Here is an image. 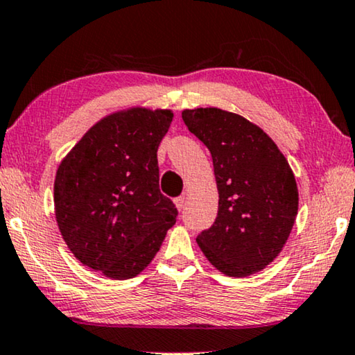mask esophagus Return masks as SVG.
<instances>
[{"label":"esophagus","instance_id":"esophagus-1","mask_svg":"<svg viewBox=\"0 0 355 355\" xmlns=\"http://www.w3.org/2000/svg\"><path fill=\"white\" fill-rule=\"evenodd\" d=\"M173 202H175V205H177V209H178V210H183L184 204H187V199H184V196H178V198L173 199Z\"/></svg>","mask_w":355,"mask_h":355}]
</instances>
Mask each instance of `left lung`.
<instances>
[{
  "instance_id": "left-lung-1",
  "label": "left lung",
  "mask_w": 355,
  "mask_h": 355,
  "mask_svg": "<svg viewBox=\"0 0 355 355\" xmlns=\"http://www.w3.org/2000/svg\"><path fill=\"white\" fill-rule=\"evenodd\" d=\"M188 130L209 148L218 214L198 236L205 258L230 277L255 274L274 261L298 214V188L285 156L266 132L220 108L184 110Z\"/></svg>"
}]
</instances>
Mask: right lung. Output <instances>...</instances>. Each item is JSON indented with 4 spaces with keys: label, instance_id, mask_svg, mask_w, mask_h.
Returning <instances> with one entry per match:
<instances>
[{
    "label": "right lung",
    "instance_id": "right-lung-1",
    "mask_svg": "<svg viewBox=\"0 0 355 355\" xmlns=\"http://www.w3.org/2000/svg\"><path fill=\"white\" fill-rule=\"evenodd\" d=\"M171 110L105 116L63 157L54 182L55 218L79 261L111 279L140 274L177 221L159 189L157 148Z\"/></svg>",
    "mask_w": 355,
    "mask_h": 355
}]
</instances>
